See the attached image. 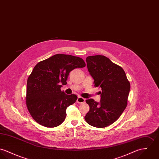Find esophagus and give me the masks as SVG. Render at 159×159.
Segmentation results:
<instances>
[{"label": "esophagus", "instance_id": "esophagus-1", "mask_svg": "<svg viewBox=\"0 0 159 159\" xmlns=\"http://www.w3.org/2000/svg\"><path fill=\"white\" fill-rule=\"evenodd\" d=\"M85 102V99L83 98L82 97H80V96H79L77 99V103H79V104H82V103H84Z\"/></svg>", "mask_w": 159, "mask_h": 159}]
</instances>
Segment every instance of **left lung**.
<instances>
[{"label": "left lung", "instance_id": "1", "mask_svg": "<svg viewBox=\"0 0 159 159\" xmlns=\"http://www.w3.org/2000/svg\"><path fill=\"white\" fill-rule=\"evenodd\" d=\"M88 70L95 87L101 88V101L86 100L89 110L85 116L87 123L103 128L115 123L127 107L130 85L123 69L104 55L87 57Z\"/></svg>", "mask_w": 159, "mask_h": 159}]
</instances>
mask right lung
Here are the masks:
<instances>
[{
    "label": "right lung",
    "mask_w": 159,
    "mask_h": 159,
    "mask_svg": "<svg viewBox=\"0 0 159 159\" xmlns=\"http://www.w3.org/2000/svg\"><path fill=\"white\" fill-rule=\"evenodd\" d=\"M85 65L82 58L65 54L54 55L36 65L27 79L25 98L27 109L36 122L55 127L64 121L66 108L75 103L77 96L66 94L61 85L67 84L72 70Z\"/></svg>",
    "instance_id": "right-lung-1"
}]
</instances>
